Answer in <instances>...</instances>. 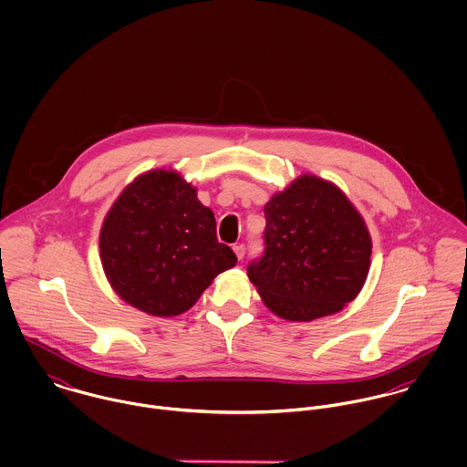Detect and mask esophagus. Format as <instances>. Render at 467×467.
Here are the masks:
<instances>
[{"label":"esophagus","mask_w":467,"mask_h":467,"mask_svg":"<svg viewBox=\"0 0 467 467\" xmlns=\"http://www.w3.org/2000/svg\"><path fill=\"white\" fill-rule=\"evenodd\" d=\"M234 252H235L237 259L241 261V259H244V254H246V246H244L243 243H239V244H234Z\"/></svg>","instance_id":"1"}]
</instances>
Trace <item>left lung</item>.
Returning a JSON list of instances; mask_svg holds the SVG:
<instances>
[{
	"instance_id": "left-lung-1",
	"label": "left lung",
	"mask_w": 467,
	"mask_h": 467,
	"mask_svg": "<svg viewBox=\"0 0 467 467\" xmlns=\"http://www.w3.org/2000/svg\"><path fill=\"white\" fill-rule=\"evenodd\" d=\"M265 254L248 276L271 313L291 322L329 317L361 291L372 241L331 182L302 174L265 206Z\"/></svg>"
}]
</instances>
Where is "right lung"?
Instances as JSON below:
<instances>
[{
	"label": "right lung",
	"mask_w": 467,
	"mask_h": 467,
	"mask_svg": "<svg viewBox=\"0 0 467 467\" xmlns=\"http://www.w3.org/2000/svg\"><path fill=\"white\" fill-rule=\"evenodd\" d=\"M99 246L115 293L152 317L189 311L237 263L232 248L217 241L213 212L196 189L165 169L124 189L104 219Z\"/></svg>",
	"instance_id": "obj_1"
}]
</instances>
